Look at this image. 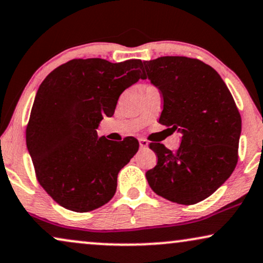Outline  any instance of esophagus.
Segmentation results:
<instances>
[{"instance_id": "34e87169", "label": "esophagus", "mask_w": 263, "mask_h": 263, "mask_svg": "<svg viewBox=\"0 0 263 263\" xmlns=\"http://www.w3.org/2000/svg\"><path fill=\"white\" fill-rule=\"evenodd\" d=\"M139 143L141 148H147L148 147V141L146 139H139Z\"/></svg>"}]
</instances>
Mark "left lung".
<instances>
[{
  "label": "left lung",
  "instance_id": "obj_1",
  "mask_svg": "<svg viewBox=\"0 0 263 263\" xmlns=\"http://www.w3.org/2000/svg\"><path fill=\"white\" fill-rule=\"evenodd\" d=\"M146 78L159 88V123L181 133L177 151L151 142L158 163L146 172L157 195L179 204L211 196L235 170L242 118L217 71L197 59L163 56L143 61Z\"/></svg>",
  "mask_w": 263,
  "mask_h": 263
}]
</instances>
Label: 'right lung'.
Instances as JSON below:
<instances>
[{"label": "right lung", "mask_w": 263, "mask_h": 263, "mask_svg": "<svg viewBox=\"0 0 263 263\" xmlns=\"http://www.w3.org/2000/svg\"><path fill=\"white\" fill-rule=\"evenodd\" d=\"M141 60L111 63L74 59L39 86L26 127L35 177L52 200L85 213L104 206L117 188V175L139 149L133 136L114 143L97 128L111 117L122 92L146 79Z\"/></svg>", "instance_id": "1"}]
</instances>
